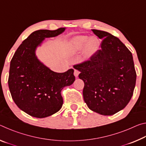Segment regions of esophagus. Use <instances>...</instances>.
<instances>
[{
  "label": "esophagus",
  "mask_w": 146,
  "mask_h": 146,
  "mask_svg": "<svg viewBox=\"0 0 146 146\" xmlns=\"http://www.w3.org/2000/svg\"><path fill=\"white\" fill-rule=\"evenodd\" d=\"M79 73H80V71L77 70H75H75H74V75H75L76 77H77L79 75Z\"/></svg>",
  "instance_id": "esophagus-1"
}]
</instances>
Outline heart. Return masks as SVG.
<instances>
[{
  "instance_id": "obj_1",
  "label": "heart",
  "mask_w": 146,
  "mask_h": 146,
  "mask_svg": "<svg viewBox=\"0 0 146 146\" xmlns=\"http://www.w3.org/2000/svg\"><path fill=\"white\" fill-rule=\"evenodd\" d=\"M99 41L96 37H90L88 36H77L73 38L71 42V48L74 52L83 49L86 46V53L91 54L98 48Z\"/></svg>"
}]
</instances>
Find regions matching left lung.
I'll return each mask as SVG.
<instances>
[{
	"label": "left lung",
	"mask_w": 146,
	"mask_h": 146,
	"mask_svg": "<svg viewBox=\"0 0 146 146\" xmlns=\"http://www.w3.org/2000/svg\"><path fill=\"white\" fill-rule=\"evenodd\" d=\"M92 31L102 39L101 49L75 66L84 82L83 97L88 107L112 115L123 110L133 96L137 78L133 55L118 38L106 31Z\"/></svg>",
	"instance_id": "1"
}]
</instances>
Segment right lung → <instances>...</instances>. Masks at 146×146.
<instances>
[{"label": "right lung", "mask_w": 146, "mask_h": 146, "mask_svg": "<svg viewBox=\"0 0 146 146\" xmlns=\"http://www.w3.org/2000/svg\"><path fill=\"white\" fill-rule=\"evenodd\" d=\"M65 29L33 32L19 46L11 60L8 86L12 98L21 110L33 117L45 118L58 111L63 104L62 90L75 80L73 69L54 72L35 55L44 38L57 36Z\"/></svg>", "instance_id": "1"}]
</instances>
